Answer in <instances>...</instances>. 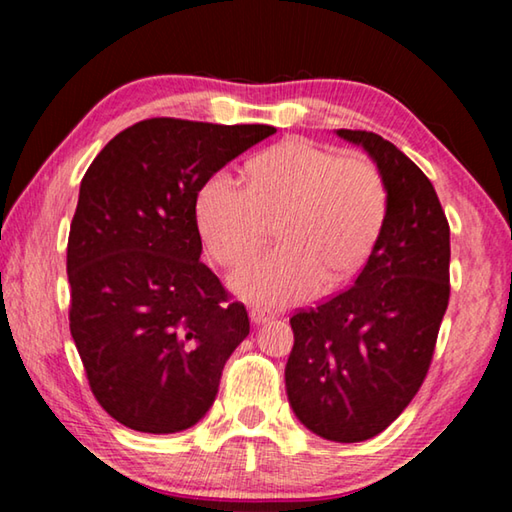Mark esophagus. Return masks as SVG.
<instances>
[{"mask_svg": "<svg viewBox=\"0 0 512 512\" xmlns=\"http://www.w3.org/2000/svg\"><path fill=\"white\" fill-rule=\"evenodd\" d=\"M275 318V314L271 309H266V307H253L250 309V320H253L255 325H264V323H268V320H273Z\"/></svg>", "mask_w": 512, "mask_h": 512, "instance_id": "1", "label": "esophagus"}]
</instances>
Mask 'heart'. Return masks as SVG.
I'll list each match as a JSON object with an SVG mask.
<instances>
[{
	"label": "heart",
	"instance_id": "b5f03b06",
	"mask_svg": "<svg viewBox=\"0 0 512 512\" xmlns=\"http://www.w3.org/2000/svg\"><path fill=\"white\" fill-rule=\"evenodd\" d=\"M388 187L375 162L305 140L275 144L248 162L246 187L225 171L196 194V223L219 264H237L277 221L282 246L241 264L230 277L239 296L287 305L348 280L375 248Z\"/></svg>",
	"mask_w": 512,
	"mask_h": 512
}]
</instances>
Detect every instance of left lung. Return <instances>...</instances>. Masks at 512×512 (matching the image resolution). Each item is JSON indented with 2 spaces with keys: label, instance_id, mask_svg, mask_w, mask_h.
I'll use <instances>...</instances> for the list:
<instances>
[{
  "label": "left lung",
  "instance_id": "left-lung-1",
  "mask_svg": "<svg viewBox=\"0 0 512 512\" xmlns=\"http://www.w3.org/2000/svg\"><path fill=\"white\" fill-rule=\"evenodd\" d=\"M388 187L384 228L350 289L291 318L296 418L334 443L384 431L420 391L449 302V223L431 180L381 135L341 128Z\"/></svg>",
  "mask_w": 512,
  "mask_h": 512
}]
</instances>
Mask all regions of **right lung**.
Returning a JSON list of instances; mask_svg holds the SVG:
<instances>
[{
  "label": "right lung",
  "instance_id": "obj_1",
  "mask_svg": "<svg viewBox=\"0 0 512 512\" xmlns=\"http://www.w3.org/2000/svg\"><path fill=\"white\" fill-rule=\"evenodd\" d=\"M273 126L144 119L81 180L67 241L69 329L97 402L142 433L194 427L250 332L201 262L196 194Z\"/></svg>",
  "mask_w": 512,
  "mask_h": 512
}]
</instances>
